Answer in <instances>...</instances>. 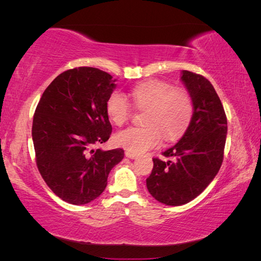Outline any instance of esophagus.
<instances>
[{
    "mask_svg": "<svg viewBox=\"0 0 261 261\" xmlns=\"http://www.w3.org/2000/svg\"><path fill=\"white\" fill-rule=\"evenodd\" d=\"M125 156L129 158V159H136V158H137V154L131 153V152H129V151H126V152H125Z\"/></svg>",
    "mask_w": 261,
    "mask_h": 261,
    "instance_id": "esophagus-1",
    "label": "esophagus"
}]
</instances>
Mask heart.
Instances as JSON below:
<instances>
[{"label":"heart","mask_w":261,"mask_h":261,"mask_svg":"<svg viewBox=\"0 0 261 261\" xmlns=\"http://www.w3.org/2000/svg\"><path fill=\"white\" fill-rule=\"evenodd\" d=\"M130 95L137 108L147 109L144 127H129L115 136L118 146L141 154L159 146L165 135L174 140L188 129L193 113V101L184 88L173 87L167 82L151 79L132 87ZM106 113L114 124L122 125L130 120L132 107L120 92H114L106 102Z\"/></svg>","instance_id":"1"}]
</instances>
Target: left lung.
I'll use <instances>...</instances> for the list:
<instances>
[{
    "label": "left lung",
    "mask_w": 261,
    "mask_h": 261,
    "mask_svg": "<svg viewBox=\"0 0 261 261\" xmlns=\"http://www.w3.org/2000/svg\"><path fill=\"white\" fill-rule=\"evenodd\" d=\"M183 84L193 101V114L187 131L162 154L171 160L153 159L146 179L148 192L168 206H180L199 196L219 173L227 138V116L208 79L188 70Z\"/></svg>",
    "instance_id": "left-lung-1"
}]
</instances>
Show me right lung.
I'll use <instances>...</instances> for the list:
<instances>
[{
  "label": "right lung",
  "mask_w": 261,
  "mask_h": 261,
  "mask_svg": "<svg viewBox=\"0 0 261 261\" xmlns=\"http://www.w3.org/2000/svg\"><path fill=\"white\" fill-rule=\"evenodd\" d=\"M115 82L96 68L67 70L46 88L35 109L37 167L51 191L69 204L84 205L98 198L110 170L124 156L122 148L93 149L112 134L106 102Z\"/></svg>",
  "instance_id": "right-lung-1"
}]
</instances>
